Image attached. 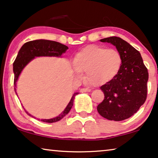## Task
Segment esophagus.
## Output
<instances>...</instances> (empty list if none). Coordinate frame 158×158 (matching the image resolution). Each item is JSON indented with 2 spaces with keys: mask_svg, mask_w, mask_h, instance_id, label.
I'll return each instance as SVG.
<instances>
[{
  "mask_svg": "<svg viewBox=\"0 0 158 158\" xmlns=\"http://www.w3.org/2000/svg\"><path fill=\"white\" fill-rule=\"evenodd\" d=\"M80 91H81V92H89V91H91V89L88 88H83Z\"/></svg>",
  "mask_w": 158,
  "mask_h": 158,
  "instance_id": "1",
  "label": "esophagus"
}]
</instances>
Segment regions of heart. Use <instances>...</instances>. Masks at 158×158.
I'll list each match as a JSON object with an SVG mask.
<instances>
[{
  "label": "heart",
  "instance_id": "1",
  "mask_svg": "<svg viewBox=\"0 0 158 158\" xmlns=\"http://www.w3.org/2000/svg\"><path fill=\"white\" fill-rule=\"evenodd\" d=\"M123 59L116 49L102 46L86 47L73 60L74 71L79 78L86 72V79L94 85H102L114 78L121 69Z\"/></svg>",
  "mask_w": 158,
  "mask_h": 158
}]
</instances>
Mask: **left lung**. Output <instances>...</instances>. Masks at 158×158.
I'll return each mask as SVG.
<instances>
[{
    "label": "left lung",
    "instance_id": "8db88e82",
    "mask_svg": "<svg viewBox=\"0 0 158 158\" xmlns=\"http://www.w3.org/2000/svg\"><path fill=\"white\" fill-rule=\"evenodd\" d=\"M100 41L116 46L123 62L118 74L101 86L104 99L97 110L110 121H123L135 114L146 100L148 69L139 52L123 39L113 36Z\"/></svg>",
    "mask_w": 158,
    "mask_h": 158
}]
</instances>
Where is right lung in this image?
I'll list each match as a JSON object with an SVG mask.
<instances>
[{
    "mask_svg": "<svg viewBox=\"0 0 158 158\" xmlns=\"http://www.w3.org/2000/svg\"><path fill=\"white\" fill-rule=\"evenodd\" d=\"M67 46L61 44L60 42L47 40H37L30 41L25 43L20 48V51L16 56L15 60L13 63V72H14V86H16V82L20 76L21 72L25 66H26L30 61L35 57V56H60L63 53H64L67 49ZM15 91L16 93V89ZM17 94V93H16ZM79 93H74L72 97L68 103L67 106L64 110L62 114L58 116L51 119H42L41 121L45 123H55V122L60 121L71 110L75 96ZM29 116H32L28 112L25 111ZM33 117V116H32Z\"/></svg>",
    "mask_w": 158,
    "mask_h": 158,
    "instance_id": "obj_1",
    "label": "right lung"
}]
</instances>
